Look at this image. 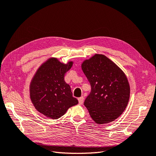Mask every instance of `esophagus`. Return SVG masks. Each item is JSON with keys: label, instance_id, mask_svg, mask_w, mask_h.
<instances>
[{"label": "esophagus", "instance_id": "1", "mask_svg": "<svg viewBox=\"0 0 156 156\" xmlns=\"http://www.w3.org/2000/svg\"><path fill=\"white\" fill-rule=\"evenodd\" d=\"M78 101H79V103L80 105L83 104V103L84 101V97L83 96H81L78 98Z\"/></svg>", "mask_w": 156, "mask_h": 156}]
</instances>
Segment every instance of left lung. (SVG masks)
<instances>
[{"mask_svg": "<svg viewBox=\"0 0 156 156\" xmlns=\"http://www.w3.org/2000/svg\"><path fill=\"white\" fill-rule=\"evenodd\" d=\"M83 73L91 86L84 105L93 120L104 124L115 120L124 111L130 96L126 74L106 56L95 54L84 60Z\"/></svg>", "mask_w": 156, "mask_h": 156, "instance_id": "left-lung-1", "label": "left lung"}]
</instances>
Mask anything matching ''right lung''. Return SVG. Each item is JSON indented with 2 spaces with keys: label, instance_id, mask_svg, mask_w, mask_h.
<instances>
[{
  "label": "right lung",
  "instance_id": "1",
  "mask_svg": "<svg viewBox=\"0 0 156 156\" xmlns=\"http://www.w3.org/2000/svg\"><path fill=\"white\" fill-rule=\"evenodd\" d=\"M54 57L42 64L33 76L30 84V98L39 112L52 119L63 116L78 100L72 96L71 88L64 81V75L73 65Z\"/></svg>",
  "mask_w": 156,
  "mask_h": 156
}]
</instances>
